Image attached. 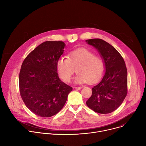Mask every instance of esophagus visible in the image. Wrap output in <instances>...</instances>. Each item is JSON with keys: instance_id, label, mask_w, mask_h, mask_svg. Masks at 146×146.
I'll return each instance as SVG.
<instances>
[{"instance_id": "1", "label": "esophagus", "mask_w": 146, "mask_h": 146, "mask_svg": "<svg viewBox=\"0 0 146 146\" xmlns=\"http://www.w3.org/2000/svg\"><path fill=\"white\" fill-rule=\"evenodd\" d=\"M74 89L77 90H80L81 89V87H73Z\"/></svg>"}]
</instances>
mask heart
<instances>
[{
    "instance_id": "obj_1",
    "label": "heart",
    "mask_w": 146,
    "mask_h": 146,
    "mask_svg": "<svg viewBox=\"0 0 146 146\" xmlns=\"http://www.w3.org/2000/svg\"><path fill=\"white\" fill-rule=\"evenodd\" d=\"M77 74L73 82L82 84H94L102 77L105 70L104 60L88 50L81 48L72 51L69 58L62 56L56 62V69L60 78L69 82L77 68Z\"/></svg>"
}]
</instances>
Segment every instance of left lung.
Listing matches in <instances>:
<instances>
[{
	"label": "left lung",
	"mask_w": 146,
	"mask_h": 146,
	"mask_svg": "<svg viewBox=\"0 0 146 146\" xmlns=\"http://www.w3.org/2000/svg\"><path fill=\"white\" fill-rule=\"evenodd\" d=\"M95 47L105 61V73L102 80L92 88L87 105L94 111L108 114L115 110L127 94V69L118 51L111 44L100 38L87 40Z\"/></svg>",
	"instance_id": "left-lung-1"
}]
</instances>
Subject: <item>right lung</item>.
<instances>
[{
	"mask_svg": "<svg viewBox=\"0 0 146 146\" xmlns=\"http://www.w3.org/2000/svg\"><path fill=\"white\" fill-rule=\"evenodd\" d=\"M65 47L63 41H45L30 52L22 64L20 95L26 106L38 116L57 114L73 90L59 79L57 73L56 62Z\"/></svg>",
	"mask_w": 146,
	"mask_h": 146,
	"instance_id": "obj_1",
	"label": "right lung"
}]
</instances>
